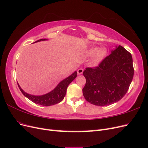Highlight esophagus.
<instances>
[{
	"mask_svg": "<svg viewBox=\"0 0 148 148\" xmlns=\"http://www.w3.org/2000/svg\"><path fill=\"white\" fill-rule=\"evenodd\" d=\"M83 69H82V68H80V69H79L78 70H77V73H78V75H81V74H82L83 73Z\"/></svg>",
	"mask_w": 148,
	"mask_h": 148,
	"instance_id": "34e87169",
	"label": "esophagus"
}]
</instances>
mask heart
<instances>
[{"label": "heart", "instance_id": "1", "mask_svg": "<svg viewBox=\"0 0 148 148\" xmlns=\"http://www.w3.org/2000/svg\"><path fill=\"white\" fill-rule=\"evenodd\" d=\"M88 53L89 56L95 54L92 58L91 64L92 65H97L100 63L106 56L107 50L105 48H101L99 49L98 47H95L89 49Z\"/></svg>", "mask_w": 148, "mask_h": 148}]
</instances>
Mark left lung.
<instances>
[{
  "mask_svg": "<svg viewBox=\"0 0 148 148\" xmlns=\"http://www.w3.org/2000/svg\"><path fill=\"white\" fill-rule=\"evenodd\" d=\"M133 75L131 53L119 46L97 66L87 67L84 70L86 82L83 95L85 99L94 105L114 104L127 93Z\"/></svg>",
  "mask_w": 148,
  "mask_h": 148,
  "instance_id": "left-lung-1",
  "label": "left lung"
}]
</instances>
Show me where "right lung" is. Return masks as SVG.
<instances>
[{
    "label": "right lung",
    "instance_id": "obj_1",
    "mask_svg": "<svg viewBox=\"0 0 148 148\" xmlns=\"http://www.w3.org/2000/svg\"><path fill=\"white\" fill-rule=\"evenodd\" d=\"M45 40L46 39H41L38 40L34 42L41 41H45ZM77 71H75L73 74H71L69 77H67L60 82V83L57 85V87L53 90L42 96H33L29 95V94L23 91V89L20 88L18 83V86L20 90L23 93V95L30 101L34 102L35 104L44 106H50L58 104V103H59L64 99L66 95L67 87H68L69 84L77 77Z\"/></svg>",
    "mask_w": 148,
    "mask_h": 148
}]
</instances>
